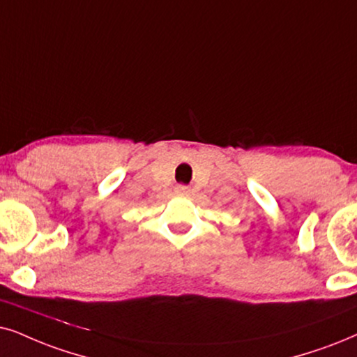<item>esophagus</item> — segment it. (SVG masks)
Instances as JSON below:
<instances>
[{"label": "esophagus", "mask_w": 357, "mask_h": 357, "mask_svg": "<svg viewBox=\"0 0 357 357\" xmlns=\"http://www.w3.org/2000/svg\"><path fill=\"white\" fill-rule=\"evenodd\" d=\"M189 191V189L186 188V186H178V192H181V194H186Z\"/></svg>", "instance_id": "esophagus-1"}]
</instances>
